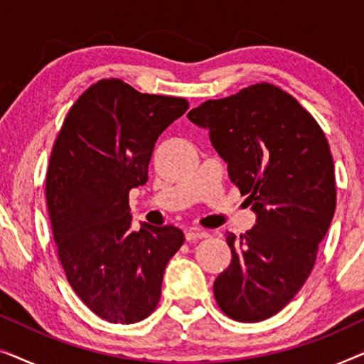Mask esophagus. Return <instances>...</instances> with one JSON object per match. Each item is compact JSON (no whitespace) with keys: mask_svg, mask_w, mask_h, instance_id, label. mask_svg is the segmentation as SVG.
<instances>
[{"mask_svg":"<svg viewBox=\"0 0 364 364\" xmlns=\"http://www.w3.org/2000/svg\"><path fill=\"white\" fill-rule=\"evenodd\" d=\"M208 233L203 230H187L186 232V238L187 242H193V240H200V238H207Z\"/></svg>","mask_w":364,"mask_h":364,"instance_id":"1","label":"esophagus"}]
</instances>
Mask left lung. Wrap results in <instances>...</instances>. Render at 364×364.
Instances as JSON below:
<instances>
[{"label":"left lung","instance_id":"8db88e82","mask_svg":"<svg viewBox=\"0 0 364 364\" xmlns=\"http://www.w3.org/2000/svg\"><path fill=\"white\" fill-rule=\"evenodd\" d=\"M208 131L257 223L225 233L232 262L213 282L218 306L237 321L277 315L300 291L335 215L330 146L295 97L262 82L187 114Z\"/></svg>","mask_w":364,"mask_h":364}]
</instances>
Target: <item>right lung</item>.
<instances>
[{"instance_id":"add662e5","label":"right lung","mask_w":364,"mask_h":364,"mask_svg":"<svg viewBox=\"0 0 364 364\" xmlns=\"http://www.w3.org/2000/svg\"><path fill=\"white\" fill-rule=\"evenodd\" d=\"M182 97L142 94L101 79L74 102L54 142L46 202L69 285L111 323L141 321L157 306L181 228L132 230L129 192L147 182L157 139L183 116Z\"/></svg>"}]
</instances>
